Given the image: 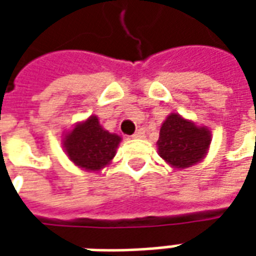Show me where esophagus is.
I'll list each match as a JSON object with an SVG mask.
<instances>
[{"mask_svg":"<svg viewBox=\"0 0 256 256\" xmlns=\"http://www.w3.org/2000/svg\"><path fill=\"white\" fill-rule=\"evenodd\" d=\"M144 134H145L144 128H138V130H137L132 137H133V138H142V137H144Z\"/></svg>","mask_w":256,"mask_h":256,"instance_id":"obj_1","label":"esophagus"}]
</instances>
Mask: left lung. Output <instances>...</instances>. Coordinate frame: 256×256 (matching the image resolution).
Instances as JSON below:
<instances>
[{
  "label": "left lung",
  "instance_id": "obj_1",
  "mask_svg": "<svg viewBox=\"0 0 256 256\" xmlns=\"http://www.w3.org/2000/svg\"><path fill=\"white\" fill-rule=\"evenodd\" d=\"M211 144V132L178 114H170L163 122L158 140V152L174 168L182 170L206 158Z\"/></svg>",
  "mask_w": 256,
  "mask_h": 256
}]
</instances>
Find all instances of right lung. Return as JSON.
<instances>
[{
  "instance_id": "1",
  "label": "right lung",
  "mask_w": 256,
  "mask_h": 256,
  "mask_svg": "<svg viewBox=\"0 0 256 256\" xmlns=\"http://www.w3.org/2000/svg\"><path fill=\"white\" fill-rule=\"evenodd\" d=\"M120 141L118 134L104 130L98 118L92 115L66 133L63 146L75 166L96 172L111 163Z\"/></svg>"
}]
</instances>
